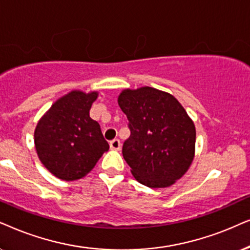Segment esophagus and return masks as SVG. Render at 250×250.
Listing matches in <instances>:
<instances>
[{
  "mask_svg": "<svg viewBox=\"0 0 250 250\" xmlns=\"http://www.w3.org/2000/svg\"><path fill=\"white\" fill-rule=\"evenodd\" d=\"M109 147H111V149H114V151H119L121 148V143H120L119 139H113V141L109 142Z\"/></svg>",
  "mask_w": 250,
  "mask_h": 250,
  "instance_id": "obj_1",
  "label": "esophagus"
}]
</instances>
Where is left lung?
<instances>
[{
    "label": "left lung",
    "mask_w": 250,
    "mask_h": 250,
    "mask_svg": "<svg viewBox=\"0 0 250 250\" xmlns=\"http://www.w3.org/2000/svg\"><path fill=\"white\" fill-rule=\"evenodd\" d=\"M131 135L122 154L136 181L151 188L175 184L195 154V125L174 96L152 86L125 89L118 97Z\"/></svg>",
    "instance_id": "8db88e82"
}]
</instances>
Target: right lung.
Instances as JSON below:
<instances>
[{"label":"right lung","instance_id":"right-lung-1","mask_svg":"<svg viewBox=\"0 0 250 250\" xmlns=\"http://www.w3.org/2000/svg\"><path fill=\"white\" fill-rule=\"evenodd\" d=\"M98 91L72 90L51 105L39 120L34 144L42 165L62 181L89 174L109 145L99 123L89 115Z\"/></svg>","mask_w":250,"mask_h":250}]
</instances>
